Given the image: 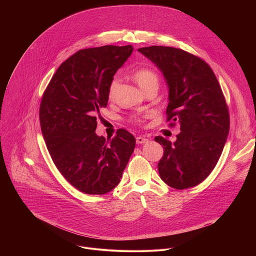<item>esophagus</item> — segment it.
Returning <instances> with one entry per match:
<instances>
[{
    "label": "esophagus",
    "mask_w": 256,
    "mask_h": 256,
    "mask_svg": "<svg viewBox=\"0 0 256 256\" xmlns=\"http://www.w3.org/2000/svg\"><path fill=\"white\" fill-rule=\"evenodd\" d=\"M149 142V140L148 138H146L144 136H138L136 138V144H146V142Z\"/></svg>",
    "instance_id": "esophagus-1"
}]
</instances>
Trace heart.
Segmentation results:
<instances>
[{"label":"heart","instance_id":"1","mask_svg":"<svg viewBox=\"0 0 256 256\" xmlns=\"http://www.w3.org/2000/svg\"><path fill=\"white\" fill-rule=\"evenodd\" d=\"M132 77L134 80L138 84V86L144 90L151 86H157L159 85V77L156 72L148 68H140L132 72ZM118 81L116 79H114L112 83L109 84L108 87V97L112 98L114 97L116 87H118Z\"/></svg>","mask_w":256,"mask_h":256}]
</instances>
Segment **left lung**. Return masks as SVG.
I'll return each mask as SVG.
<instances>
[{"mask_svg": "<svg viewBox=\"0 0 256 256\" xmlns=\"http://www.w3.org/2000/svg\"><path fill=\"white\" fill-rule=\"evenodd\" d=\"M138 50L161 70L168 86L167 120L180 124L174 142L155 138L164 149L159 175L175 190L196 186L216 165L229 134V112L220 84L210 66L188 52L156 46Z\"/></svg>", "mask_w": 256, "mask_h": 256, "instance_id": "obj_1", "label": "left lung"}]
</instances>
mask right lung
<instances>
[{
    "instance_id": "1",
    "label": "right lung",
    "mask_w": 256,
    "mask_h": 256,
    "mask_svg": "<svg viewBox=\"0 0 256 256\" xmlns=\"http://www.w3.org/2000/svg\"><path fill=\"white\" fill-rule=\"evenodd\" d=\"M132 46L82 50L64 62L44 91L40 120L52 159L68 182L87 194H105L120 182L136 138L118 130L96 134V116L108 102V87L132 54Z\"/></svg>"
}]
</instances>
